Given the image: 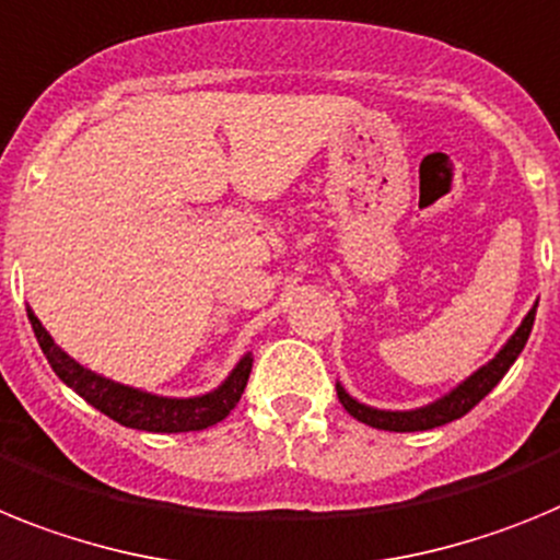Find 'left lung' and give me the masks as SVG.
Segmentation results:
<instances>
[{"label": "left lung", "mask_w": 560, "mask_h": 560, "mask_svg": "<svg viewBox=\"0 0 560 560\" xmlns=\"http://www.w3.org/2000/svg\"><path fill=\"white\" fill-rule=\"evenodd\" d=\"M536 307L529 310L527 318L522 320V327L515 329L513 338L499 349V354H495L488 366H482L479 372L470 374L468 381L459 383L451 395L440 397V400L431 402V406L415 408V411H381V408H369L363 406V402L352 400V397L343 392V386H338L340 406L347 408L354 420L366 422V425L372 428H383V431H428V428H436V425H445V422L451 420H459V417L468 415L476 402L485 400V397L493 392L495 383L502 381L504 374H508V369L515 363V358L522 354L524 343H527L529 338V329H533V320H536Z\"/></svg>", "instance_id": "obj_1"}]
</instances>
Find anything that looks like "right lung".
<instances>
[{
	"label": "right lung",
	"mask_w": 560,
	"mask_h": 560,
	"mask_svg": "<svg viewBox=\"0 0 560 560\" xmlns=\"http://www.w3.org/2000/svg\"><path fill=\"white\" fill-rule=\"evenodd\" d=\"M27 318H31L38 347L45 352L52 372H56L75 395H81L90 406L98 408L101 415L112 417V420L120 422V425L126 428H138V431L183 434V431H202V428L208 425H217V422L225 420L233 408H236L253 369V358L245 354V358L236 363V369L228 374V381L222 383L220 388H213L211 395L202 397L174 400V397L145 395L140 388L112 383L106 381V377H101V374L84 369L81 363H75L70 354L61 352V349L56 347V340H52L50 332L42 327V320L33 315V310H27Z\"/></svg>",
	"instance_id": "1"
}]
</instances>
